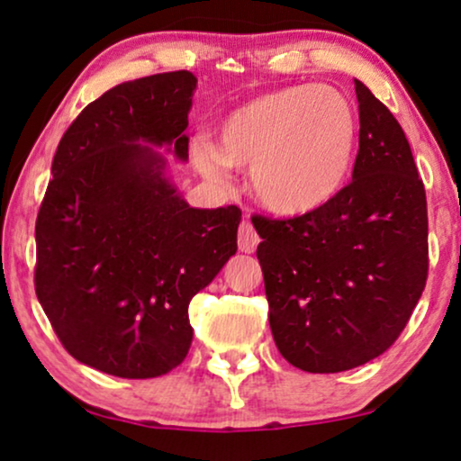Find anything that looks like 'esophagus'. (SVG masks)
<instances>
[{"label":"esophagus","instance_id":"esophagus-1","mask_svg":"<svg viewBox=\"0 0 461 461\" xmlns=\"http://www.w3.org/2000/svg\"><path fill=\"white\" fill-rule=\"evenodd\" d=\"M258 243H260V237H258L254 224L249 220H243L241 226H239V249L245 251V254H254Z\"/></svg>","mask_w":461,"mask_h":461}]
</instances>
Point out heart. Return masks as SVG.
<instances>
[{
	"label": "heart",
	"mask_w": 461,
	"mask_h": 461,
	"mask_svg": "<svg viewBox=\"0 0 461 461\" xmlns=\"http://www.w3.org/2000/svg\"><path fill=\"white\" fill-rule=\"evenodd\" d=\"M358 142L355 104L331 86H287L232 109L216 140L194 138L193 163L207 178L248 169L267 210L300 216L325 205L348 176Z\"/></svg>",
	"instance_id": "1"
}]
</instances>
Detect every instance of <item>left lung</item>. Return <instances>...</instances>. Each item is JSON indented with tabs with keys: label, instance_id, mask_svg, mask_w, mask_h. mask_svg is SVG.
I'll use <instances>...</instances> for the list:
<instances>
[{
	"label": "left lung",
	"instance_id": "left-lung-1",
	"mask_svg": "<svg viewBox=\"0 0 461 461\" xmlns=\"http://www.w3.org/2000/svg\"><path fill=\"white\" fill-rule=\"evenodd\" d=\"M352 182L304 216L254 222L268 323L285 361L338 374L380 357L428 279V210L405 131L361 81Z\"/></svg>",
	"mask_w": 461,
	"mask_h": 461
}]
</instances>
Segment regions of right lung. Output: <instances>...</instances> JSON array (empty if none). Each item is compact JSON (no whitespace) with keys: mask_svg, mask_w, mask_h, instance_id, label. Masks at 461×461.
<instances>
[{"mask_svg":"<svg viewBox=\"0 0 461 461\" xmlns=\"http://www.w3.org/2000/svg\"><path fill=\"white\" fill-rule=\"evenodd\" d=\"M197 77L157 73L111 87L60 138L35 222V294L73 358L144 380L185 361L188 304L237 251V205L194 210L163 176L188 159Z\"/></svg>","mask_w":461,"mask_h":461,"instance_id":"1","label":"right lung"}]
</instances>
